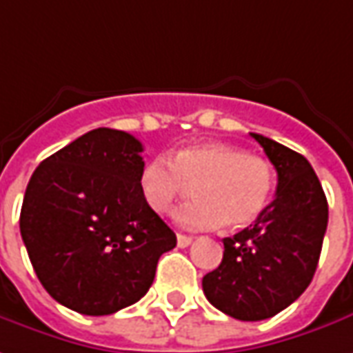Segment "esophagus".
<instances>
[{
    "instance_id": "esophagus-1",
    "label": "esophagus",
    "mask_w": 353,
    "mask_h": 353,
    "mask_svg": "<svg viewBox=\"0 0 353 353\" xmlns=\"http://www.w3.org/2000/svg\"><path fill=\"white\" fill-rule=\"evenodd\" d=\"M193 243V237L185 236V234H177V245L179 247H187Z\"/></svg>"
}]
</instances>
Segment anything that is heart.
I'll return each instance as SVG.
<instances>
[{"label":"heart","mask_w":353,"mask_h":353,"mask_svg":"<svg viewBox=\"0 0 353 353\" xmlns=\"http://www.w3.org/2000/svg\"><path fill=\"white\" fill-rule=\"evenodd\" d=\"M191 185L196 199L174 212L179 226L212 230L224 222L243 228L267 207L274 174L265 158L214 141L181 146L170 160L154 158L139 174L141 196L158 214H166Z\"/></svg>","instance_id":"obj_1"}]
</instances>
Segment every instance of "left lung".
<instances>
[{
  "label": "left lung",
  "mask_w": 353,
  "mask_h": 353,
  "mask_svg": "<svg viewBox=\"0 0 353 353\" xmlns=\"http://www.w3.org/2000/svg\"><path fill=\"white\" fill-rule=\"evenodd\" d=\"M251 137L276 168V196L255 224L224 237L220 267L203 278L208 301L239 321L274 317L305 292L328 224L327 196L307 158L268 137Z\"/></svg>",
  "instance_id": "8db88e82"
}]
</instances>
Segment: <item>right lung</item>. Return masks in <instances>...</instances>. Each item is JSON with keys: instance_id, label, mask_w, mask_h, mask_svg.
I'll list each match as a JSON object with an SVG mask.
<instances>
[{"instance_id": "1", "label": "right lung", "mask_w": 353, "mask_h": 353, "mask_svg": "<svg viewBox=\"0 0 353 353\" xmlns=\"http://www.w3.org/2000/svg\"><path fill=\"white\" fill-rule=\"evenodd\" d=\"M143 145L98 127L48 157L26 185L21 236L46 292L81 315H112L152 286L176 234L139 191Z\"/></svg>"}]
</instances>
